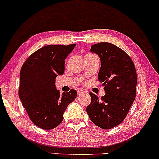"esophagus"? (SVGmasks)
Instances as JSON below:
<instances>
[{"instance_id": "34e87169", "label": "esophagus", "mask_w": 159, "mask_h": 159, "mask_svg": "<svg viewBox=\"0 0 159 159\" xmlns=\"http://www.w3.org/2000/svg\"><path fill=\"white\" fill-rule=\"evenodd\" d=\"M86 93H87L86 91H84L82 90H77V95H79V96H81V95L86 94Z\"/></svg>"}]
</instances>
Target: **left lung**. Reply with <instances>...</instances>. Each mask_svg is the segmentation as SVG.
Masks as SVG:
<instances>
[{"label":"left lung","instance_id":"obj_1","mask_svg":"<svg viewBox=\"0 0 159 159\" xmlns=\"http://www.w3.org/2000/svg\"><path fill=\"white\" fill-rule=\"evenodd\" d=\"M101 66L98 80L106 94L101 98L90 93L91 102L86 111L90 120L104 129H111L125 120L136 96L137 73L132 58L120 48L109 43L93 45Z\"/></svg>","mask_w":159,"mask_h":159}]
</instances>
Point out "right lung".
I'll return each mask as SVG.
<instances>
[{
  "label": "right lung",
  "instance_id": "add662e5",
  "mask_svg": "<svg viewBox=\"0 0 159 159\" xmlns=\"http://www.w3.org/2000/svg\"><path fill=\"white\" fill-rule=\"evenodd\" d=\"M75 45H46L31 54L21 66L19 98L31 121L43 129L58 127L67 106L77 97L75 90L61 94L55 85Z\"/></svg>",
  "mask_w": 159,
  "mask_h": 159
}]
</instances>
